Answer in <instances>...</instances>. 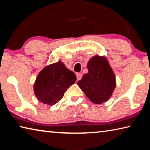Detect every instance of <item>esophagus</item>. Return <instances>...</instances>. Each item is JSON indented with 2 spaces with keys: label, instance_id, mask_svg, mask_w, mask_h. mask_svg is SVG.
Here are the masks:
<instances>
[{
  "label": "esophagus",
  "instance_id": "esophagus-1",
  "mask_svg": "<svg viewBox=\"0 0 150 150\" xmlns=\"http://www.w3.org/2000/svg\"><path fill=\"white\" fill-rule=\"evenodd\" d=\"M77 80L79 81V80H80L81 79V77H82V74H81V73H77Z\"/></svg>",
  "mask_w": 150,
  "mask_h": 150
}]
</instances>
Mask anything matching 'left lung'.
Instances as JSON below:
<instances>
[{
	"instance_id": "obj_1",
	"label": "left lung",
	"mask_w": 150,
	"mask_h": 150,
	"mask_svg": "<svg viewBox=\"0 0 150 150\" xmlns=\"http://www.w3.org/2000/svg\"><path fill=\"white\" fill-rule=\"evenodd\" d=\"M88 73L77 82L81 89L95 104L108 100L116 87L115 75L106 58L95 55L87 63Z\"/></svg>"
}]
</instances>
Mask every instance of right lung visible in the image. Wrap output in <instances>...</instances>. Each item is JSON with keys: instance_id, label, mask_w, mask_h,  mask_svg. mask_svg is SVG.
I'll return each mask as SVG.
<instances>
[{"instance_id": "add662e5", "label": "right lung", "mask_w": 150, "mask_h": 150, "mask_svg": "<svg viewBox=\"0 0 150 150\" xmlns=\"http://www.w3.org/2000/svg\"><path fill=\"white\" fill-rule=\"evenodd\" d=\"M76 80L75 73L59 61L46 66L39 73L34 85L35 95L42 103L50 106L55 105Z\"/></svg>"}]
</instances>
